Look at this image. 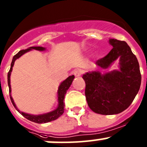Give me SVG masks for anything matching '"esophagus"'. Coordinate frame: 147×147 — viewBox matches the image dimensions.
I'll return each instance as SVG.
<instances>
[{
	"instance_id": "esophagus-1",
	"label": "esophagus",
	"mask_w": 147,
	"mask_h": 147,
	"mask_svg": "<svg viewBox=\"0 0 147 147\" xmlns=\"http://www.w3.org/2000/svg\"><path fill=\"white\" fill-rule=\"evenodd\" d=\"M74 76H76V77L80 76L81 75V71L75 70V71H74Z\"/></svg>"
}]
</instances>
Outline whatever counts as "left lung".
<instances>
[{"label":"left lung","instance_id":"1","mask_svg":"<svg viewBox=\"0 0 147 147\" xmlns=\"http://www.w3.org/2000/svg\"><path fill=\"white\" fill-rule=\"evenodd\" d=\"M113 46L106 56L96 62L101 69H108L119 59V70L105 74L87 72L83 75L85 96L89 108L102 115L117 114L126 110L140 88L142 75L136 56L123 40L109 39Z\"/></svg>","mask_w":147,"mask_h":147}]
</instances>
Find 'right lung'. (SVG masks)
Instances as JSON below:
<instances>
[{
    "label": "right lung",
    "instance_id": "obj_1",
    "mask_svg": "<svg viewBox=\"0 0 147 147\" xmlns=\"http://www.w3.org/2000/svg\"><path fill=\"white\" fill-rule=\"evenodd\" d=\"M33 49L42 51H44L46 49H45L44 47H41V46H33V47H30L27 49H25V50L20 51L18 52L17 54H16L15 56H13V60H12V62H11V69H10L9 71H8V87H9L10 98H11V102H12L13 105L14 106L16 109L20 114H22L25 118L30 120V121H33V122L37 123H47V122H49V121H52L57 119L59 117H61V116L63 114V111H64V103L63 102H64L65 94H66V91H67V90L69 89L70 86L71 85L72 82H73L74 76L72 75L68 77V78H66V80H64V81H63L59 86V89H58V92H57L58 103H59V104H58V107L56 109L51 111V112L46 113V114H40V115H31V114H26V113L21 111L16 107V104L14 103L13 99L12 96H11V71H12L13 70V65H14V63H15L16 60L18 59V58L21 57L22 55H24V53H26V52L30 51V50H33Z\"/></svg>",
    "mask_w": 147,
    "mask_h": 147
}]
</instances>
